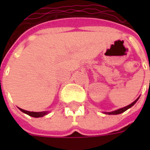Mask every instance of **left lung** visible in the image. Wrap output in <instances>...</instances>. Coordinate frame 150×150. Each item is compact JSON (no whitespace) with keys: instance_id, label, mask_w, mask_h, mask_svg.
I'll return each instance as SVG.
<instances>
[{"instance_id":"left-lung-1","label":"left lung","mask_w":150,"mask_h":150,"mask_svg":"<svg viewBox=\"0 0 150 150\" xmlns=\"http://www.w3.org/2000/svg\"><path fill=\"white\" fill-rule=\"evenodd\" d=\"M139 98L136 99V100L134 101L133 103H132L131 104H129L128 106H127V107H123V108H121V109H118V110H114V111H112V112H108V113H107V114H121V113H123V112H125V110H127L128 109H129L130 107H132L133 106V105L135 104V103L137 102L138 100H139Z\"/></svg>"}]
</instances>
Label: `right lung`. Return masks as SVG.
<instances>
[{
  "label": "right lung",
  "instance_id": "add662e5",
  "mask_svg": "<svg viewBox=\"0 0 150 150\" xmlns=\"http://www.w3.org/2000/svg\"><path fill=\"white\" fill-rule=\"evenodd\" d=\"M19 110H21V111H22L23 113H25V114H28V115H29V116L31 117H43L44 116V115H46V114H47V111H43V112H33V111H28V110H25L23 109H21V108H19Z\"/></svg>",
  "mask_w": 150,
  "mask_h": 150
}]
</instances>
